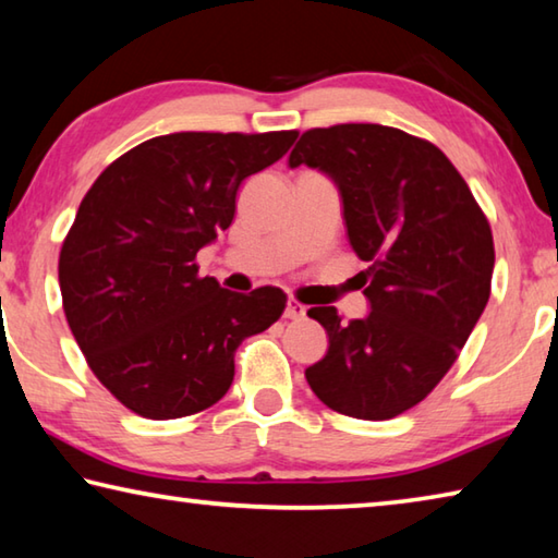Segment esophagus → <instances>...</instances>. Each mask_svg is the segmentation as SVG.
Segmentation results:
<instances>
[{
    "label": "esophagus",
    "instance_id": "1",
    "mask_svg": "<svg viewBox=\"0 0 558 558\" xmlns=\"http://www.w3.org/2000/svg\"><path fill=\"white\" fill-rule=\"evenodd\" d=\"M307 315V307L302 305V302H298V300H288V305H286V317L288 319H302Z\"/></svg>",
    "mask_w": 558,
    "mask_h": 558
}]
</instances>
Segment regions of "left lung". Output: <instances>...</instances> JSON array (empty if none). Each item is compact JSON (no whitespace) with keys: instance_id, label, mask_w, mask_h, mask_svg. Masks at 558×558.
Returning <instances> with one entry per match:
<instances>
[{"instance_id":"8db88e82","label":"left lung","mask_w":558,"mask_h":558,"mask_svg":"<svg viewBox=\"0 0 558 558\" xmlns=\"http://www.w3.org/2000/svg\"><path fill=\"white\" fill-rule=\"evenodd\" d=\"M300 165L335 179L372 302L349 325L337 307L307 310L329 347L305 379L337 413L393 418L436 389L483 315L495 268L487 216L436 145L396 128L307 130L290 153Z\"/></svg>"}]
</instances>
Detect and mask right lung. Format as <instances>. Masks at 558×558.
Instances as JSON below:
<instances>
[{"label":"right lung","mask_w":558,"mask_h":558,"mask_svg":"<svg viewBox=\"0 0 558 558\" xmlns=\"http://www.w3.org/2000/svg\"><path fill=\"white\" fill-rule=\"evenodd\" d=\"M295 137L159 135L83 196L59 256L63 313L90 372L132 413L169 421L209 409L229 391L239 344L286 310L278 288L241 295L202 278L196 253L231 226L243 179Z\"/></svg>","instance_id":"1"}]
</instances>
